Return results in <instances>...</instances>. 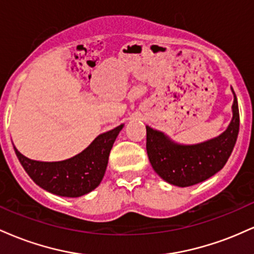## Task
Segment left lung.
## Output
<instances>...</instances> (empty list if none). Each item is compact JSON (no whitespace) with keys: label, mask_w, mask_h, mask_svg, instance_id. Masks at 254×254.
<instances>
[{"label":"left lung","mask_w":254,"mask_h":254,"mask_svg":"<svg viewBox=\"0 0 254 254\" xmlns=\"http://www.w3.org/2000/svg\"><path fill=\"white\" fill-rule=\"evenodd\" d=\"M233 119L222 135L196 145H180L147 127V153L154 171L172 185L186 188L202 183L222 170L239 133L240 116L234 89Z\"/></svg>","instance_id":"8db88e82"}]
</instances>
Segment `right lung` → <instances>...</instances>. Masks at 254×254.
Wrapping results in <instances>:
<instances>
[{"label":"right lung","instance_id":"obj_1","mask_svg":"<svg viewBox=\"0 0 254 254\" xmlns=\"http://www.w3.org/2000/svg\"><path fill=\"white\" fill-rule=\"evenodd\" d=\"M123 125L99 135L82 153L64 161L43 162L26 157L14 147L26 173L44 190L63 197L88 193L103 180L111 148Z\"/></svg>","mask_w":254,"mask_h":254}]
</instances>
